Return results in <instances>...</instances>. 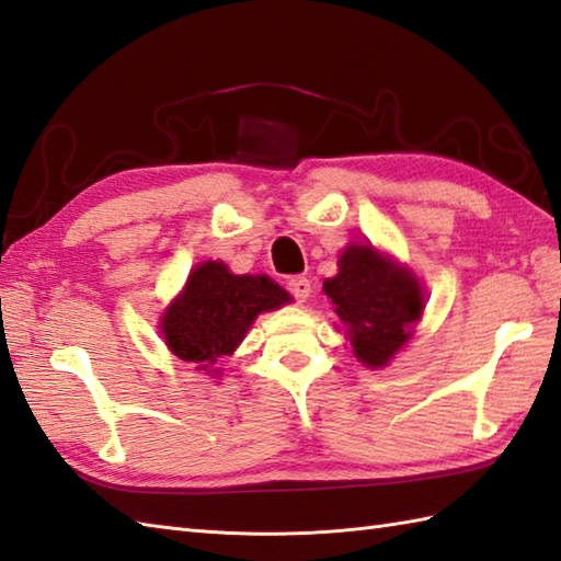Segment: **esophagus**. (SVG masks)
<instances>
[{
    "label": "esophagus",
    "instance_id": "1",
    "mask_svg": "<svg viewBox=\"0 0 561 561\" xmlns=\"http://www.w3.org/2000/svg\"><path fill=\"white\" fill-rule=\"evenodd\" d=\"M287 291L294 296L296 301L304 304L308 296H311V282H308L306 277H291L287 282Z\"/></svg>",
    "mask_w": 561,
    "mask_h": 561
}]
</instances>
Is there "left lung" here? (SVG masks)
<instances>
[{"label": "left lung", "mask_w": 561, "mask_h": 561, "mask_svg": "<svg viewBox=\"0 0 561 561\" xmlns=\"http://www.w3.org/2000/svg\"><path fill=\"white\" fill-rule=\"evenodd\" d=\"M323 291L347 325L356 359L371 368L392 359L424 311L420 282L371 245L344 250L337 277L325 279Z\"/></svg>", "instance_id": "8db88e82"}]
</instances>
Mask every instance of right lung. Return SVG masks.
Wrapping results in <instances>:
<instances>
[{
	"instance_id": "obj_1",
	"label": "right lung",
	"mask_w": 561,
	"mask_h": 561,
	"mask_svg": "<svg viewBox=\"0 0 561 561\" xmlns=\"http://www.w3.org/2000/svg\"><path fill=\"white\" fill-rule=\"evenodd\" d=\"M287 301L289 294L265 274H231L224 262H202L163 316V340L175 356L207 371L238 347L257 313Z\"/></svg>"
}]
</instances>
